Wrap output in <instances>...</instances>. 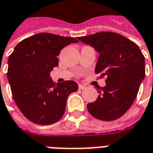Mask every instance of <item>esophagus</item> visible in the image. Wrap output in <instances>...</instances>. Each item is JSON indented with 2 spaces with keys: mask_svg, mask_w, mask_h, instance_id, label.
Returning a JSON list of instances; mask_svg holds the SVG:
<instances>
[{
  "mask_svg": "<svg viewBox=\"0 0 153 153\" xmlns=\"http://www.w3.org/2000/svg\"><path fill=\"white\" fill-rule=\"evenodd\" d=\"M79 88L80 90L85 89V88H86V86H85V85H83V84H79Z\"/></svg>",
  "mask_w": 153,
  "mask_h": 153,
  "instance_id": "1",
  "label": "esophagus"
}]
</instances>
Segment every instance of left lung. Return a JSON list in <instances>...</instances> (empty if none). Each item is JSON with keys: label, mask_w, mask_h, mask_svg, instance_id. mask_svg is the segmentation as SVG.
Returning <instances> with one entry per match:
<instances>
[{"label": "left lung", "mask_w": 153, "mask_h": 153, "mask_svg": "<svg viewBox=\"0 0 153 153\" xmlns=\"http://www.w3.org/2000/svg\"><path fill=\"white\" fill-rule=\"evenodd\" d=\"M100 53L95 73L106 77V85L87 108L93 117L111 121L121 117L134 102L145 77L144 56L134 42L114 32L79 37Z\"/></svg>", "instance_id": "obj_1"}]
</instances>
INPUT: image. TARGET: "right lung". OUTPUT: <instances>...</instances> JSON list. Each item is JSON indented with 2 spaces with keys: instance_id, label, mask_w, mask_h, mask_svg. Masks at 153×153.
Returning a JSON list of instances; mask_svg holds the SVG:
<instances>
[{
  "instance_id": "add662e5",
  "label": "right lung",
  "mask_w": 153,
  "mask_h": 153,
  "mask_svg": "<svg viewBox=\"0 0 153 153\" xmlns=\"http://www.w3.org/2000/svg\"><path fill=\"white\" fill-rule=\"evenodd\" d=\"M79 41L40 33L21 41L8 59V77L13 98L26 118L47 125L63 116L67 97L78 90L73 80L56 83L50 71L59 65L57 56L64 47Z\"/></svg>"
}]
</instances>
